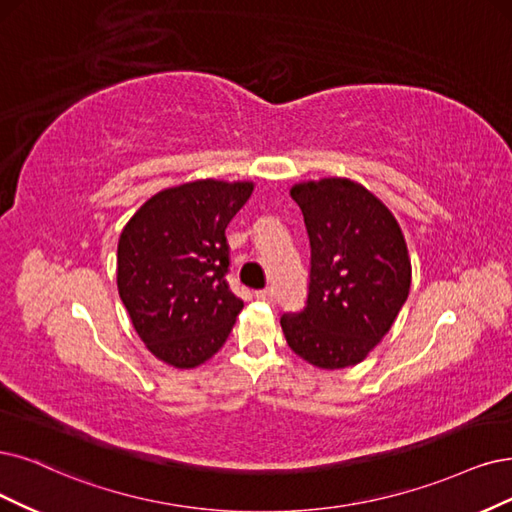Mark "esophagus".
<instances>
[{
	"label": "esophagus",
	"mask_w": 512,
	"mask_h": 512,
	"mask_svg": "<svg viewBox=\"0 0 512 512\" xmlns=\"http://www.w3.org/2000/svg\"><path fill=\"white\" fill-rule=\"evenodd\" d=\"M257 299H261V301H274V289L257 291Z\"/></svg>",
	"instance_id": "1"
}]
</instances>
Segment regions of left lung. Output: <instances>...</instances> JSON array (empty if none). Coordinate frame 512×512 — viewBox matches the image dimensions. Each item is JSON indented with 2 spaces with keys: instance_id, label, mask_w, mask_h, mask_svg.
<instances>
[{
  "instance_id": "left-lung-1",
  "label": "left lung",
  "mask_w": 512,
  "mask_h": 512,
  "mask_svg": "<svg viewBox=\"0 0 512 512\" xmlns=\"http://www.w3.org/2000/svg\"><path fill=\"white\" fill-rule=\"evenodd\" d=\"M291 198L312 246L304 312L280 318L289 348L318 369L363 363L394 325L411 287V259L399 221L358 181H299Z\"/></svg>"
}]
</instances>
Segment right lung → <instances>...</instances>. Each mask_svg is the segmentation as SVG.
Returning <instances> with one entry per match:
<instances>
[{"label": "right lung", "mask_w": 512, "mask_h": 512, "mask_svg": "<svg viewBox=\"0 0 512 512\" xmlns=\"http://www.w3.org/2000/svg\"><path fill=\"white\" fill-rule=\"evenodd\" d=\"M253 189V181H187L151 196L124 225L118 293L145 348L168 367H200L236 323L244 304L223 278L225 227Z\"/></svg>", "instance_id": "right-lung-1"}]
</instances>
